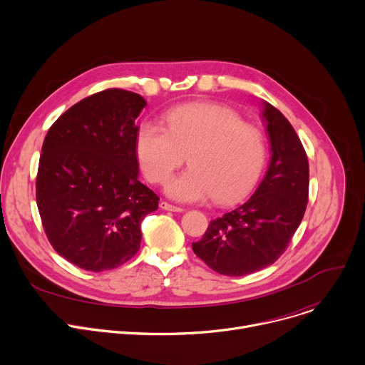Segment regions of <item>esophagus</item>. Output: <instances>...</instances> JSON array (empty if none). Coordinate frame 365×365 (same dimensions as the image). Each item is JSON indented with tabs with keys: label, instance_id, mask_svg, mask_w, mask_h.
Listing matches in <instances>:
<instances>
[{
	"label": "esophagus",
	"instance_id": "esophagus-1",
	"mask_svg": "<svg viewBox=\"0 0 365 365\" xmlns=\"http://www.w3.org/2000/svg\"><path fill=\"white\" fill-rule=\"evenodd\" d=\"M159 207H160L162 210H168V212H177V213H181V212H184V209H182V207H177V206H173V205L167 203V201H160V203H159Z\"/></svg>",
	"mask_w": 365,
	"mask_h": 365
}]
</instances>
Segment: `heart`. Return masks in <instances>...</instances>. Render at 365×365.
<instances>
[{"instance_id": "b5f03b06", "label": "heart", "mask_w": 365, "mask_h": 365, "mask_svg": "<svg viewBox=\"0 0 365 365\" xmlns=\"http://www.w3.org/2000/svg\"><path fill=\"white\" fill-rule=\"evenodd\" d=\"M142 171L152 184H164L184 164L190 168L173 178L165 192L182 203L215 195L233 203L258 181L264 162L262 133L229 107L195 103L177 107L165 117V129L140 125L136 136Z\"/></svg>"}]
</instances>
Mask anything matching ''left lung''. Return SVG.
Returning <instances> with one entry per match:
<instances>
[{
	"label": "left lung",
	"mask_w": 365,
	"mask_h": 365,
	"mask_svg": "<svg viewBox=\"0 0 365 365\" xmlns=\"http://www.w3.org/2000/svg\"><path fill=\"white\" fill-rule=\"evenodd\" d=\"M271 142L267 174L247 203L210 222L192 244L194 254L229 277L248 275L274 264L287 250L306 212L309 162L290 121L264 101Z\"/></svg>",
	"instance_id": "left-lung-1"
}]
</instances>
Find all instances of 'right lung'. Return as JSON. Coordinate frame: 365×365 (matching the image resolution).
Instances as JSON below:
<instances>
[{
  "label": "right lung",
  "instance_id": "right-lung-1",
  "mask_svg": "<svg viewBox=\"0 0 365 365\" xmlns=\"http://www.w3.org/2000/svg\"><path fill=\"white\" fill-rule=\"evenodd\" d=\"M139 94L110 88L81 100L51 126L38 160L36 201L53 250L94 272L128 262L159 197L138 180Z\"/></svg>",
  "mask_w": 365,
  "mask_h": 365
}]
</instances>
